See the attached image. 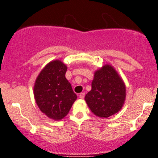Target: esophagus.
Returning <instances> with one entry per match:
<instances>
[{
	"mask_svg": "<svg viewBox=\"0 0 158 158\" xmlns=\"http://www.w3.org/2000/svg\"><path fill=\"white\" fill-rule=\"evenodd\" d=\"M79 97L81 99H83L85 97V93L84 92H82V93H81V94H79Z\"/></svg>",
	"mask_w": 158,
	"mask_h": 158,
	"instance_id": "1",
	"label": "esophagus"
}]
</instances>
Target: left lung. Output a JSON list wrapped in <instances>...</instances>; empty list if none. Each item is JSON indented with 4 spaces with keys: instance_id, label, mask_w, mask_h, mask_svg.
<instances>
[{
    "instance_id": "left-lung-1",
    "label": "left lung",
    "mask_w": 158,
    "mask_h": 158,
    "mask_svg": "<svg viewBox=\"0 0 158 158\" xmlns=\"http://www.w3.org/2000/svg\"><path fill=\"white\" fill-rule=\"evenodd\" d=\"M125 85L116 70L106 65L94 73L91 90L85 100L94 114L107 118L117 113L125 100Z\"/></svg>"
}]
</instances>
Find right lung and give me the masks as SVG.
I'll return each mask as SVG.
<instances>
[{
    "label": "right lung",
    "mask_w": 158,
    "mask_h": 158,
    "mask_svg": "<svg viewBox=\"0 0 158 158\" xmlns=\"http://www.w3.org/2000/svg\"><path fill=\"white\" fill-rule=\"evenodd\" d=\"M67 67L61 61H51L36 78L34 93L41 111L54 120L67 116L77 99L72 85L66 79Z\"/></svg>",
    "instance_id": "add662e5"
}]
</instances>
